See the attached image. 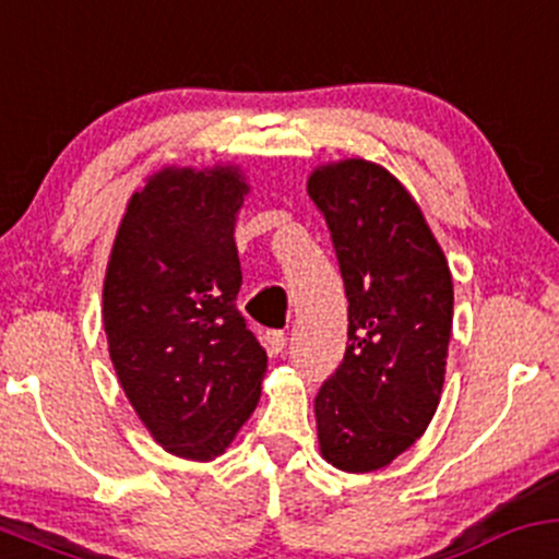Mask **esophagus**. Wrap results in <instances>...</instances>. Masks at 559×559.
Masks as SVG:
<instances>
[{
    "mask_svg": "<svg viewBox=\"0 0 559 559\" xmlns=\"http://www.w3.org/2000/svg\"><path fill=\"white\" fill-rule=\"evenodd\" d=\"M263 344H266V349L272 354H280V352H285L287 335L282 333V330H269V333L263 335Z\"/></svg>",
    "mask_w": 559,
    "mask_h": 559,
    "instance_id": "obj_1",
    "label": "esophagus"
}]
</instances>
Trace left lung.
<instances>
[{
  "mask_svg": "<svg viewBox=\"0 0 559 559\" xmlns=\"http://www.w3.org/2000/svg\"><path fill=\"white\" fill-rule=\"evenodd\" d=\"M309 197L325 218L344 290V362L314 400L322 455L373 472L413 445L440 402L453 328V280L421 207L365 159L320 167Z\"/></svg>",
  "mask_w": 559,
  "mask_h": 559,
  "instance_id": "obj_1",
  "label": "left lung"
}]
</instances>
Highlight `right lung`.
Instances as JSON below:
<instances>
[{"label": "right lung", "instance_id": "1", "mask_svg": "<svg viewBox=\"0 0 559 559\" xmlns=\"http://www.w3.org/2000/svg\"><path fill=\"white\" fill-rule=\"evenodd\" d=\"M237 167H167L130 200L104 282L109 354L154 440L181 459L224 453L255 411L266 352L237 309Z\"/></svg>", "mask_w": 559, "mask_h": 559}]
</instances>
